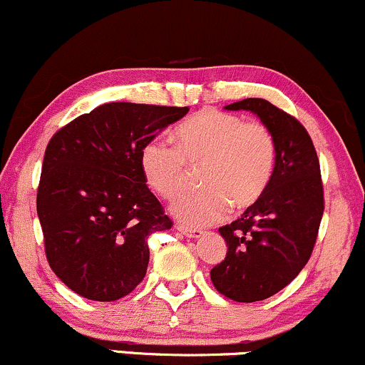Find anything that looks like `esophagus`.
Returning <instances> with one entry per match:
<instances>
[{"label":"esophagus","mask_w":365,"mask_h":365,"mask_svg":"<svg viewBox=\"0 0 365 365\" xmlns=\"http://www.w3.org/2000/svg\"><path fill=\"white\" fill-rule=\"evenodd\" d=\"M178 230H179V232H181V234L186 235V237H195V239H198V237H201V235H203V230L192 229V227L181 225V224L178 225Z\"/></svg>","instance_id":"34e87169"}]
</instances>
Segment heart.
<instances>
[{
	"label": "heart",
	"instance_id": "b5f03b06",
	"mask_svg": "<svg viewBox=\"0 0 365 365\" xmlns=\"http://www.w3.org/2000/svg\"><path fill=\"white\" fill-rule=\"evenodd\" d=\"M174 145L153 138L140 152L148 186L165 201L187 190L191 169L203 187L179 201L174 215L187 225L215 224L230 212L246 210L263 198L278 160L275 133L261 121L217 109H203L175 128Z\"/></svg>",
	"mask_w": 365,
	"mask_h": 365
}]
</instances>
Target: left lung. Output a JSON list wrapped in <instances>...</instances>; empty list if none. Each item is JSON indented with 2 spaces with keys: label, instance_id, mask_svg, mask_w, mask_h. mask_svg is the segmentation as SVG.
<instances>
[{
  "label": "left lung",
  "instance_id": "8db88e82",
  "mask_svg": "<svg viewBox=\"0 0 365 365\" xmlns=\"http://www.w3.org/2000/svg\"><path fill=\"white\" fill-rule=\"evenodd\" d=\"M225 109L258 114L275 133L278 160L263 198L218 229L227 255L210 277L235 302L264 301L301 273L314 250L324 212L319 158L301 121L272 102L244 98Z\"/></svg>",
  "mask_w": 365,
  "mask_h": 365
}]
</instances>
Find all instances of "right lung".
<instances>
[{
    "mask_svg": "<svg viewBox=\"0 0 365 365\" xmlns=\"http://www.w3.org/2000/svg\"><path fill=\"white\" fill-rule=\"evenodd\" d=\"M187 107L110 102L81 114L47 143L37 215L47 263L90 301L124 297L143 280L148 235L173 220L148 190L140 152Z\"/></svg>",
    "mask_w": 365,
    "mask_h": 365,
    "instance_id": "add662e5",
    "label": "right lung"
}]
</instances>
